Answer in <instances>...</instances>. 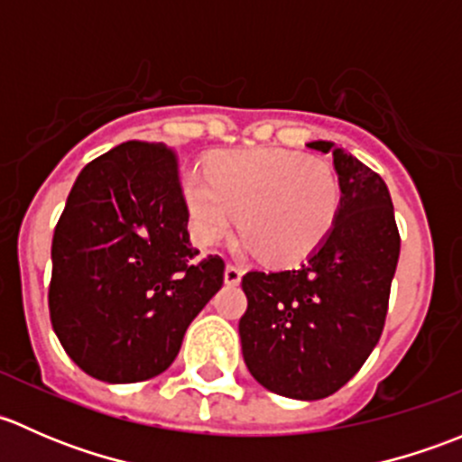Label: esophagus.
Here are the masks:
<instances>
[{"mask_svg":"<svg viewBox=\"0 0 462 462\" xmlns=\"http://www.w3.org/2000/svg\"><path fill=\"white\" fill-rule=\"evenodd\" d=\"M241 277H244V270H241V265H236V263L226 265V283L236 286V283L241 282Z\"/></svg>","mask_w":462,"mask_h":462,"instance_id":"1","label":"esophagus"}]
</instances>
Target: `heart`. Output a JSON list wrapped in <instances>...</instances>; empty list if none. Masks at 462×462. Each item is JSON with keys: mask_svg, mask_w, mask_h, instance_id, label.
<instances>
[{"mask_svg": "<svg viewBox=\"0 0 462 462\" xmlns=\"http://www.w3.org/2000/svg\"><path fill=\"white\" fill-rule=\"evenodd\" d=\"M183 199L197 244L223 239L239 212V235L261 259L295 261L313 253L333 227L339 188L319 158L245 149L185 171Z\"/></svg>", "mask_w": 462, "mask_h": 462, "instance_id": "b5f03b06", "label": "heart"}]
</instances>
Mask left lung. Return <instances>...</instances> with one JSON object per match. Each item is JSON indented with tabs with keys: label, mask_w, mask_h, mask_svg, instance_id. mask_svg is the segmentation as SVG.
Wrapping results in <instances>:
<instances>
[{
	"label": "left lung",
	"mask_w": 462,
	"mask_h": 462,
	"mask_svg": "<svg viewBox=\"0 0 462 462\" xmlns=\"http://www.w3.org/2000/svg\"><path fill=\"white\" fill-rule=\"evenodd\" d=\"M309 147L333 153L342 192L333 227L300 268L253 270L241 279L245 366L261 386L295 400L333 395L362 369L384 328L400 257L380 174L333 143Z\"/></svg>",
	"instance_id": "left-lung-1"
}]
</instances>
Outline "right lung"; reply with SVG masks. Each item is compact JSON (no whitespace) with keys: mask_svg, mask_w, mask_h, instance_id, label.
I'll return each instance as SVG.
<instances>
[{"mask_svg":"<svg viewBox=\"0 0 462 462\" xmlns=\"http://www.w3.org/2000/svg\"><path fill=\"white\" fill-rule=\"evenodd\" d=\"M188 218L167 144L123 143L80 171L55 226L49 310L87 375L143 382L176 360L226 270L218 254L199 257Z\"/></svg>","mask_w":462,"mask_h":462,"instance_id":"obj_1","label":"right lung"}]
</instances>
